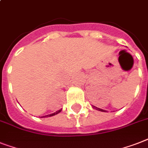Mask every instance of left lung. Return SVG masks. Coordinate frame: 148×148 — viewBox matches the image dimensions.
<instances>
[{
	"mask_svg": "<svg viewBox=\"0 0 148 148\" xmlns=\"http://www.w3.org/2000/svg\"><path fill=\"white\" fill-rule=\"evenodd\" d=\"M92 107L93 108V109H97V110H98V111H100V112H106V110H104V109H99V108L97 107V106H92Z\"/></svg>",
	"mask_w": 148,
	"mask_h": 148,
	"instance_id": "obj_1",
	"label": "left lung"
}]
</instances>
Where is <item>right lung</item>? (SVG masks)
Wrapping results in <instances>:
<instances>
[{
    "label": "right lung",
    "instance_id": "right-lung-1",
    "mask_svg": "<svg viewBox=\"0 0 148 148\" xmlns=\"http://www.w3.org/2000/svg\"><path fill=\"white\" fill-rule=\"evenodd\" d=\"M62 111V109H59L58 111L55 112H54V113H51L50 114V115H47V116H41V118H45V117H51V116H55V115H57V114H58L60 112Z\"/></svg>",
    "mask_w": 148,
    "mask_h": 148
}]
</instances>
